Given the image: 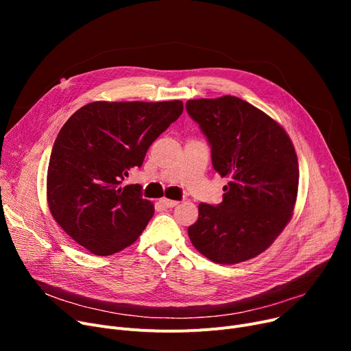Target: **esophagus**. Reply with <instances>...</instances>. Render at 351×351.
Here are the masks:
<instances>
[{
  "label": "esophagus",
  "instance_id": "obj_1",
  "mask_svg": "<svg viewBox=\"0 0 351 351\" xmlns=\"http://www.w3.org/2000/svg\"><path fill=\"white\" fill-rule=\"evenodd\" d=\"M160 204L165 206V208H175L179 202L178 200H171V199H166V197H162L160 199Z\"/></svg>",
  "mask_w": 351,
  "mask_h": 351
}]
</instances>
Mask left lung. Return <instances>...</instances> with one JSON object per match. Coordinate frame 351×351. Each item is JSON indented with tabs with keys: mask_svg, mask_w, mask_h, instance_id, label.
Returning a JSON list of instances; mask_svg holds the SVG:
<instances>
[{
	"mask_svg": "<svg viewBox=\"0 0 351 351\" xmlns=\"http://www.w3.org/2000/svg\"><path fill=\"white\" fill-rule=\"evenodd\" d=\"M189 117L206 136L215 171L229 178L222 204H200L188 228L192 245L219 265L265 252L289 223L299 163L285 129L252 104L230 95L191 99Z\"/></svg>",
	"mask_w": 351,
	"mask_h": 351,
	"instance_id": "left-lung-1",
	"label": "left lung"
}]
</instances>
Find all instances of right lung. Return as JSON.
<instances>
[{
    "mask_svg": "<svg viewBox=\"0 0 351 351\" xmlns=\"http://www.w3.org/2000/svg\"><path fill=\"white\" fill-rule=\"evenodd\" d=\"M182 112V101H98L65 122L52 146L47 197L53 219L78 245L109 256L139 237L155 208L141 185L122 188V180Z\"/></svg>",
    "mask_w": 351,
    "mask_h": 351,
    "instance_id": "right-lung-1",
    "label": "right lung"
}]
</instances>
